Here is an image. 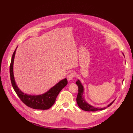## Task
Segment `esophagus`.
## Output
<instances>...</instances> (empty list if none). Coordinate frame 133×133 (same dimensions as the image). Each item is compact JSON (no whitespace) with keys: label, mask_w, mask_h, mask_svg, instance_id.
<instances>
[{"label":"esophagus","mask_w":133,"mask_h":133,"mask_svg":"<svg viewBox=\"0 0 133 133\" xmlns=\"http://www.w3.org/2000/svg\"><path fill=\"white\" fill-rule=\"evenodd\" d=\"M75 77V74L74 73H72V72H71L70 73V74L67 75V79L69 80V81H71L72 80L73 78H74Z\"/></svg>","instance_id":"34e87169"}]
</instances>
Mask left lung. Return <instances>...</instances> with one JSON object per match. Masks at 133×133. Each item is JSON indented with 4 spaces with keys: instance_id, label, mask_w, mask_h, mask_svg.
Segmentation results:
<instances>
[{
    "instance_id": "8db88e82",
    "label": "left lung",
    "mask_w": 133,
    "mask_h": 133,
    "mask_svg": "<svg viewBox=\"0 0 133 133\" xmlns=\"http://www.w3.org/2000/svg\"><path fill=\"white\" fill-rule=\"evenodd\" d=\"M76 84H77V86L78 87V95L77 97V102L78 106L80 107V108L84 110V111H98V110H102L103 109H105L106 107H104V108H96V107H93L91 105H90L87 102H86L85 101H84V98H83V87L82 85V84L79 81H78L77 82H76ZM114 101L113 102L109 104L107 107H109L110 106H111L112 103H113Z\"/></svg>"
}]
</instances>
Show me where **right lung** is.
<instances>
[{"label":"right lung","instance_id":"obj_1","mask_svg":"<svg viewBox=\"0 0 133 133\" xmlns=\"http://www.w3.org/2000/svg\"><path fill=\"white\" fill-rule=\"evenodd\" d=\"M16 50L14 51L11 59L10 66V73L11 84L21 100L28 107L34 109L47 110L50 109L54 104L56 98L60 91L67 85V80L66 78L61 81L55 86L52 87L45 94L40 95H30L24 94L17 87L13 73V64L15 58Z\"/></svg>","mask_w":133,"mask_h":133}]
</instances>
